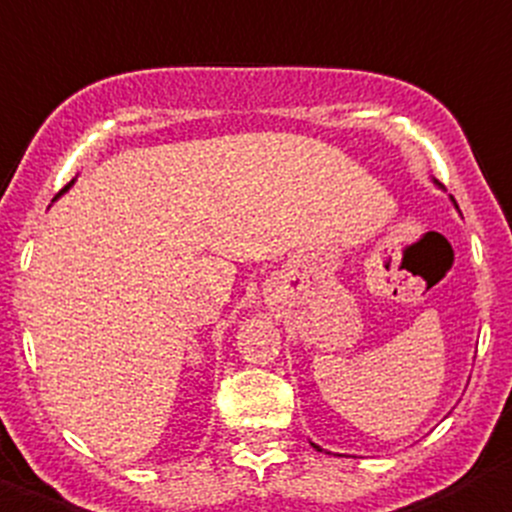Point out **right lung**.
I'll return each mask as SVG.
<instances>
[{
  "label": "right lung",
  "mask_w": 512,
  "mask_h": 512,
  "mask_svg": "<svg viewBox=\"0 0 512 512\" xmlns=\"http://www.w3.org/2000/svg\"><path fill=\"white\" fill-rule=\"evenodd\" d=\"M69 185H71V182H69ZM69 185H66V188H69ZM66 188H64V190H66ZM64 190H61V193H64Z\"/></svg>",
  "instance_id": "1"
}]
</instances>
